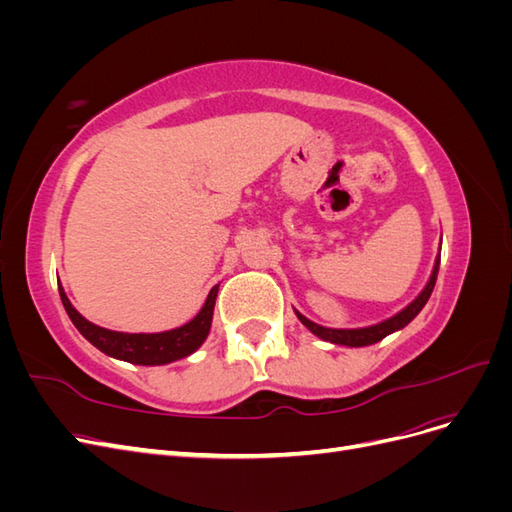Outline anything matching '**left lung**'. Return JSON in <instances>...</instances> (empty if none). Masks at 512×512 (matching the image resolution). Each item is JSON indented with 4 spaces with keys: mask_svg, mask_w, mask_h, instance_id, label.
<instances>
[{
    "mask_svg": "<svg viewBox=\"0 0 512 512\" xmlns=\"http://www.w3.org/2000/svg\"><path fill=\"white\" fill-rule=\"evenodd\" d=\"M438 269H440V254H438V258H436V267H433V273H431V277H429V282H427L425 290H423L421 294H418V297H416L406 309H401V312H399L397 316H393V318H389V320H384V322H380V324H374V327H365V329H327V327H320V324H316V322H312V320H307V318H305L303 314H299V312H297V316H299V320L305 324V327H307L309 331L316 333V335L322 337V339H327V342H333V344H339V346H352V348L376 344V342H380V339H384L389 333L404 329L406 324H408L418 312H421V309L425 307V303H427L429 297H431L433 286H436Z\"/></svg>",
    "mask_w": 512,
    "mask_h": 512,
    "instance_id": "obj_1",
    "label": "left lung"
}]
</instances>
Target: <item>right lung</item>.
<instances>
[{"instance_id":"right-lung-1","label":"right lung","mask_w":512,"mask_h":512,"mask_svg":"<svg viewBox=\"0 0 512 512\" xmlns=\"http://www.w3.org/2000/svg\"><path fill=\"white\" fill-rule=\"evenodd\" d=\"M59 297L66 307L70 320L74 322V327L81 331V335L87 339V342L94 344L104 354L115 356V359L128 361L134 365H164L192 354L200 344L205 342L211 329L218 286L211 288L203 309H200L194 320L166 333H117V331L96 327V324H91L76 312L61 286H59Z\"/></svg>"}]
</instances>
